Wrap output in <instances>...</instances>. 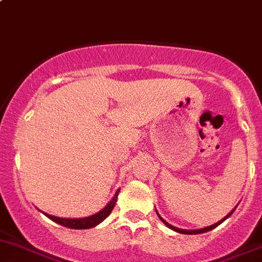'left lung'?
Here are the masks:
<instances>
[{"label":"left lung","mask_w":262,"mask_h":262,"mask_svg":"<svg viewBox=\"0 0 262 262\" xmlns=\"http://www.w3.org/2000/svg\"><path fill=\"white\" fill-rule=\"evenodd\" d=\"M236 208H237V206L234 207V208L232 209V211H231L230 213H228V214L226 215L225 218H222V220H221V221H218V222H217V223H214V225H211V226H208V227H204V228H199V230H183V228H178V227H174V226L170 225V223H168V222H166V221L164 220V218L161 217L160 214H159L158 211H156V214H158V217L160 218V221H161V222H163L164 225L166 226V227H169V228H170V230H172V231H175V232H179V233H184V234H198V233H204V232H208V231L213 230V228H215V227H217V226H218V225H221V223H222L223 221H226V220H227V218L230 217V215L232 214V213L234 212V209H236Z\"/></svg>","instance_id":"8db88e82"}]
</instances>
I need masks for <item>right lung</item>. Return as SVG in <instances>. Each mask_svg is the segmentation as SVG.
I'll return each mask as SVG.
<instances>
[{
	"instance_id": "obj_1",
	"label": "right lung",
	"mask_w": 262,
	"mask_h": 262,
	"mask_svg": "<svg viewBox=\"0 0 262 262\" xmlns=\"http://www.w3.org/2000/svg\"><path fill=\"white\" fill-rule=\"evenodd\" d=\"M120 193V189L116 190L115 195L112 196L111 201L107 203V206L104 208H102L101 211L94 213V214L90 215V217H84V218H60V217H55V215L48 214V213H44L48 218H50L51 221L54 222L59 223V225L64 226V227L72 228V230H87V228H92L96 227L97 225H99L101 222H103L107 217L110 215V213L112 212L113 207H115L116 202H117V195Z\"/></svg>"
}]
</instances>
